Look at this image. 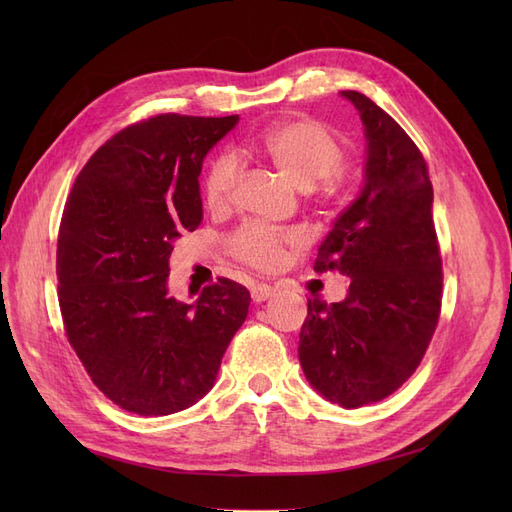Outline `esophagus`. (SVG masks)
Wrapping results in <instances>:
<instances>
[{"label": "esophagus", "mask_w": 512, "mask_h": 512, "mask_svg": "<svg viewBox=\"0 0 512 512\" xmlns=\"http://www.w3.org/2000/svg\"><path fill=\"white\" fill-rule=\"evenodd\" d=\"M273 292H275V288L269 286V284H256V286H252V299L256 303H262V301L271 299Z\"/></svg>", "instance_id": "34e87169"}]
</instances>
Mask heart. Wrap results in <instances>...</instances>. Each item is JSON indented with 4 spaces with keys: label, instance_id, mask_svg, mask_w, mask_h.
Returning a JSON list of instances; mask_svg holds the SVG:
<instances>
[{
    "label": "heart",
    "instance_id": "b5f03b06",
    "mask_svg": "<svg viewBox=\"0 0 512 512\" xmlns=\"http://www.w3.org/2000/svg\"><path fill=\"white\" fill-rule=\"evenodd\" d=\"M301 190H312L324 183L327 194H337L342 185L339 170L346 164V147L333 128L314 117H292L275 123L245 147ZM239 177L237 162L230 156L213 158L203 177V200L211 211L230 205ZM299 237L294 232H275L256 224H247L228 239L230 254L256 269H273L286 247Z\"/></svg>",
    "mask_w": 512,
    "mask_h": 512
}]
</instances>
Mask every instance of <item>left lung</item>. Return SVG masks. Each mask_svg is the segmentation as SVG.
<instances>
[{
  "instance_id": "obj_1",
  "label": "left lung",
  "mask_w": 512,
  "mask_h": 512,
  "mask_svg": "<svg viewBox=\"0 0 512 512\" xmlns=\"http://www.w3.org/2000/svg\"><path fill=\"white\" fill-rule=\"evenodd\" d=\"M365 185L318 247L314 271L350 277L348 297L307 299L299 335L305 378L331 404L389 397L421 365L442 305V258L427 162L404 128L359 91Z\"/></svg>"
}]
</instances>
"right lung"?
I'll return each mask as SVG.
<instances>
[{
  "mask_svg": "<svg viewBox=\"0 0 512 512\" xmlns=\"http://www.w3.org/2000/svg\"><path fill=\"white\" fill-rule=\"evenodd\" d=\"M239 115L166 113L123 128L89 158L57 239V297L68 342L119 408L166 416L218 378L250 290L220 277L196 303L168 294V258L203 222L198 175Z\"/></svg>",
  "mask_w": 512,
  "mask_h": 512,
  "instance_id": "1",
  "label": "right lung"
}]
</instances>
